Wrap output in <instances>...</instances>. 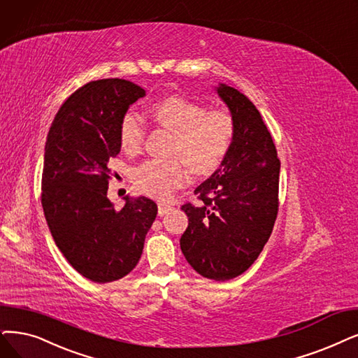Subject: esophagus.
I'll use <instances>...</instances> for the list:
<instances>
[{
  "label": "esophagus",
  "mask_w": 358,
  "mask_h": 358,
  "mask_svg": "<svg viewBox=\"0 0 358 358\" xmlns=\"http://www.w3.org/2000/svg\"><path fill=\"white\" fill-rule=\"evenodd\" d=\"M171 208H173V207L160 203V204H159V216H164V214H167L169 211H171Z\"/></svg>",
  "instance_id": "esophagus-1"
}]
</instances>
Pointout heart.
Returning a JSON list of instances; mask_svg holds the SVG:
<instances>
[{
    "mask_svg": "<svg viewBox=\"0 0 358 358\" xmlns=\"http://www.w3.org/2000/svg\"><path fill=\"white\" fill-rule=\"evenodd\" d=\"M154 122L173 134L169 160H147L132 170L135 187L148 196L169 199L195 175L216 170L234 144L236 123L231 111L207 108L183 95H167L151 107ZM145 126L134 111L120 120L119 141L126 152H136L144 144Z\"/></svg>",
    "mask_w": 358,
    "mask_h": 358,
    "instance_id": "b5f03b06",
    "label": "heart"
}]
</instances>
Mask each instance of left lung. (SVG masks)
<instances>
[{
    "instance_id": "left-lung-1",
    "label": "left lung",
    "mask_w": 358,
    "mask_h": 358,
    "mask_svg": "<svg viewBox=\"0 0 358 358\" xmlns=\"http://www.w3.org/2000/svg\"><path fill=\"white\" fill-rule=\"evenodd\" d=\"M217 94L235 119V139L222 167L194 191L198 201L182 206L189 224L180 250L196 273L224 282L251 267L273 231L280 162L250 99L226 85Z\"/></svg>"
}]
</instances>
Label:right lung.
<instances>
[{
    "instance_id": "obj_1",
    "label": "right lung",
    "mask_w": 358,
    "mask_h": 358,
    "mask_svg": "<svg viewBox=\"0 0 358 358\" xmlns=\"http://www.w3.org/2000/svg\"><path fill=\"white\" fill-rule=\"evenodd\" d=\"M144 95L124 79L88 82L63 103L47 136L41 203L48 227L70 266L96 283L131 273L157 216L150 198L124 196L120 210L107 198L120 120Z\"/></svg>"
}]
</instances>
